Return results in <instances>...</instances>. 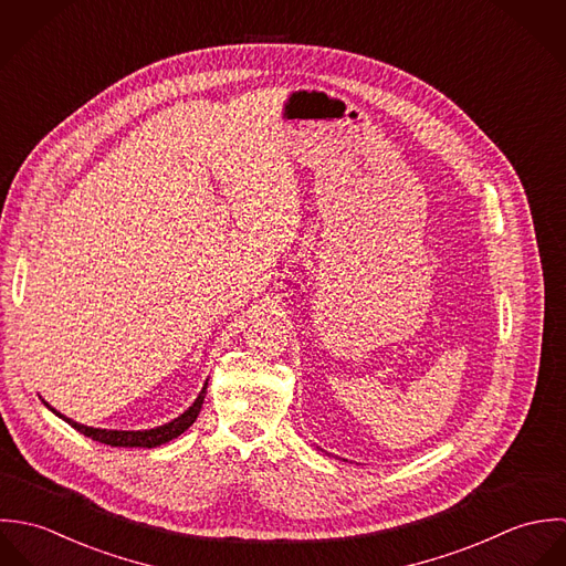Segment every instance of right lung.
Here are the masks:
<instances>
[{"label": "right lung", "instance_id": "1", "mask_svg": "<svg viewBox=\"0 0 566 566\" xmlns=\"http://www.w3.org/2000/svg\"><path fill=\"white\" fill-rule=\"evenodd\" d=\"M206 394H208V380L203 385V389L199 391L197 400L175 420L161 424V427H155V429H144V431H115V429H94V427H85L81 422H74L72 418L59 413L54 407H50L43 398V405L54 413L59 416L61 420H65L70 427H74L78 433L101 442V444H107V447H119V449H155V447H161L175 438H179L184 431H188L197 416L201 413V407H203V400H206Z\"/></svg>", "mask_w": 566, "mask_h": 566}]
</instances>
